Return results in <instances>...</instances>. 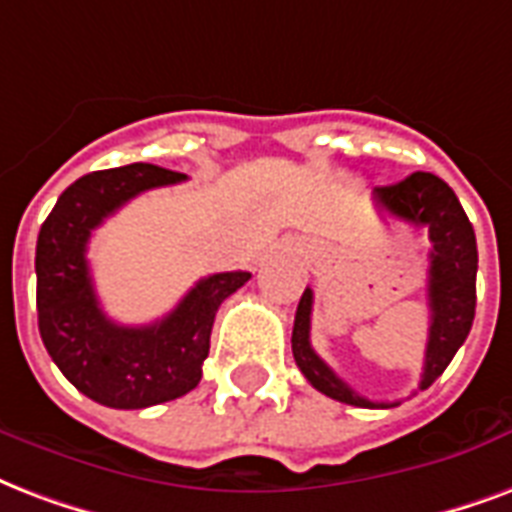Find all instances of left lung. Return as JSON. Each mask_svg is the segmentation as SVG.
<instances>
[{
	"instance_id": "left-lung-1",
	"label": "left lung",
	"mask_w": 512,
	"mask_h": 512,
	"mask_svg": "<svg viewBox=\"0 0 512 512\" xmlns=\"http://www.w3.org/2000/svg\"><path fill=\"white\" fill-rule=\"evenodd\" d=\"M373 201L381 212L397 220L411 222L413 228H427L429 236V338L424 354V373L419 389L435 384V378L448 368L454 354L470 335L475 319V273H478V247L475 230L464 214L451 187L435 174L416 171L397 185L376 187ZM311 308L314 292H303L292 327V357L308 384L338 403L357 408H392L397 403H373L357 395L346 381L335 376L333 368L311 349Z\"/></svg>"
}]
</instances>
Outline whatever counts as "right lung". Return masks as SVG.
Listing matches in <instances>:
<instances>
[{
  "instance_id": "right-lung-1",
  "label": "right lung",
  "mask_w": 512,
  "mask_h": 512,
  "mask_svg": "<svg viewBox=\"0 0 512 512\" xmlns=\"http://www.w3.org/2000/svg\"><path fill=\"white\" fill-rule=\"evenodd\" d=\"M182 179L185 174L152 163L93 171L66 187L39 228V335L58 370L93 403L136 411L195 389L217 308L252 276L212 273L152 325H117L101 311L85 257L91 233L134 195Z\"/></svg>"
}]
</instances>
